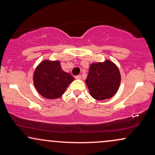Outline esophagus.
Instances as JSON below:
<instances>
[{"label":"esophagus","instance_id":"esophagus-1","mask_svg":"<svg viewBox=\"0 0 155 155\" xmlns=\"http://www.w3.org/2000/svg\"><path fill=\"white\" fill-rule=\"evenodd\" d=\"M75 79H81V75L76 76V77H75Z\"/></svg>","mask_w":155,"mask_h":155}]
</instances>
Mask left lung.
Wrapping results in <instances>:
<instances>
[{"label": "left lung", "instance_id": "8db88e82", "mask_svg": "<svg viewBox=\"0 0 155 155\" xmlns=\"http://www.w3.org/2000/svg\"><path fill=\"white\" fill-rule=\"evenodd\" d=\"M90 95L97 101L113 97L118 91L121 83L119 68L109 60L92 63L85 80Z\"/></svg>", "mask_w": 155, "mask_h": 155}]
</instances>
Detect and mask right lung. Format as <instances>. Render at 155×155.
<instances>
[{"label": "right lung", "mask_w": 155, "mask_h": 155, "mask_svg": "<svg viewBox=\"0 0 155 155\" xmlns=\"http://www.w3.org/2000/svg\"><path fill=\"white\" fill-rule=\"evenodd\" d=\"M33 79L35 90L41 95L57 99L63 95L74 78L63 71L59 60H44L35 68Z\"/></svg>", "instance_id": "add662e5"}]
</instances>
